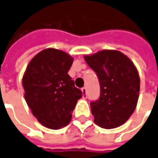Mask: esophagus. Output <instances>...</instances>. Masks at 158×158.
I'll list each match as a JSON object with an SVG mask.
<instances>
[{"label":"esophagus","mask_w":158,"mask_h":158,"mask_svg":"<svg viewBox=\"0 0 158 158\" xmlns=\"http://www.w3.org/2000/svg\"><path fill=\"white\" fill-rule=\"evenodd\" d=\"M81 91H82V96H83V98H87L86 88H85V87H83V88L81 89Z\"/></svg>","instance_id":"1"}]
</instances>
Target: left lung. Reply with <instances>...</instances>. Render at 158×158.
<instances>
[{
    "instance_id": "8db88e82",
    "label": "left lung",
    "mask_w": 158,
    "mask_h": 158,
    "mask_svg": "<svg viewBox=\"0 0 158 158\" xmlns=\"http://www.w3.org/2000/svg\"><path fill=\"white\" fill-rule=\"evenodd\" d=\"M96 72L100 83V97L90 102L96 124L114 129L123 124L136 107L140 78L131 59L117 50H102L84 56Z\"/></svg>"
}]
</instances>
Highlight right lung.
Instances as JSON below:
<instances>
[{"instance_id": "1", "label": "right lung", "mask_w": 158, "mask_h": 158, "mask_svg": "<svg viewBox=\"0 0 158 158\" xmlns=\"http://www.w3.org/2000/svg\"><path fill=\"white\" fill-rule=\"evenodd\" d=\"M73 63L69 54L56 48L38 53L22 77L27 106L42 125L57 130L69 124L82 96L68 74Z\"/></svg>"}]
</instances>
